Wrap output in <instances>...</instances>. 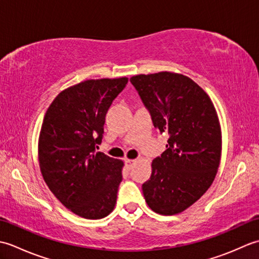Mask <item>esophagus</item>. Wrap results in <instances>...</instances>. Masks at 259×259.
<instances>
[{
	"label": "esophagus",
	"instance_id": "obj_1",
	"mask_svg": "<svg viewBox=\"0 0 259 259\" xmlns=\"http://www.w3.org/2000/svg\"><path fill=\"white\" fill-rule=\"evenodd\" d=\"M125 162V167H126V169H131L133 168V166L134 164L136 163V160H134V159H126V160L124 161Z\"/></svg>",
	"mask_w": 259,
	"mask_h": 259
}]
</instances>
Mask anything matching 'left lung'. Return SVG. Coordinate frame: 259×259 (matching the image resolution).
I'll use <instances>...</instances> for the list:
<instances>
[{
	"mask_svg": "<svg viewBox=\"0 0 259 259\" xmlns=\"http://www.w3.org/2000/svg\"><path fill=\"white\" fill-rule=\"evenodd\" d=\"M155 128L169 135L167 149L152 161L142 185L146 202L160 214H176L205 194L222 156V130L210 98L179 73L139 74L130 79Z\"/></svg>",
	"mask_w": 259,
	"mask_h": 259,
	"instance_id": "8db88e82",
	"label": "left lung"
}]
</instances>
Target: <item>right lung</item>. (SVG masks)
Returning a JSON list of instances; mask_svg holds the SVG:
<instances>
[{
  "label": "right lung",
  "mask_w": 259,
  "mask_h": 259,
  "mask_svg": "<svg viewBox=\"0 0 259 259\" xmlns=\"http://www.w3.org/2000/svg\"><path fill=\"white\" fill-rule=\"evenodd\" d=\"M128 78L87 80L60 92L38 137L41 174L52 194L80 217L101 219L113 210L123 161L96 152L106 114Z\"/></svg>",
  "instance_id": "right-lung-1"
}]
</instances>
